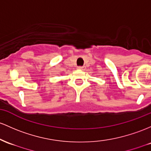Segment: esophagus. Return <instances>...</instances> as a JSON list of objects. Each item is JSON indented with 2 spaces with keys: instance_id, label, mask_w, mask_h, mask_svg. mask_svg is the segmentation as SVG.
Segmentation results:
<instances>
[{
  "instance_id": "34e87169",
  "label": "esophagus",
  "mask_w": 151,
  "mask_h": 151,
  "mask_svg": "<svg viewBox=\"0 0 151 151\" xmlns=\"http://www.w3.org/2000/svg\"><path fill=\"white\" fill-rule=\"evenodd\" d=\"M84 69H85V67H84V66H82V67H78V69H80V70H84Z\"/></svg>"
}]
</instances>
